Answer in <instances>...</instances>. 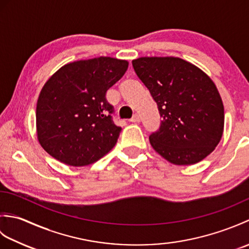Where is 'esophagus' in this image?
<instances>
[{
    "instance_id": "34e87169",
    "label": "esophagus",
    "mask_w": 249,
    "mask_h": 249,
    "mask_svg": "<svg viewBox=\"0 0 249 249\" xmlns=\"http://www.w3.org/2000/svg\"><path fill=\"white\" fill-rule=\"evenodd\" d=\"M140 121H141V119L138 114H134L133 118L130 119V122H133V123H139Z\"/></svg>"
}]
</instances>
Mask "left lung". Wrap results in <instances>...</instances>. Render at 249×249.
I'll list each match as a JSON object with an SVG mask.
<instances>
[{"instance_id": "8db88e82", "label": "left lung", "mask_w": 249, "mask_h": 249, "mask_svg": "<svg viewBox=\"0 0 249 249\" xmlns=\"http://www.w3.org/2000/svg\"><path fill=\"white\" fill-rule=\"evenodd\" d=\"M133 67L162 118L160 129L150 136L153 149L178 166L194 165L210 155L225 124L224 104L212 79L176 56H142L133 60Z\"/></svg>"}]
</instances>
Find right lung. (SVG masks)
<instances>
[{
    "label": "right lung",
    "instance_id": "add662e5",
    "mask_svg": "<svg viewBox=\"0 0 249 249\" xmlns=\"http://www.w3.org/2000/svg\"><path fill=\"white\" fill-rule=\"evenodd\" d=\"M128 62L110 56L71 62L52 75L36 105V134L41 147L72 167L99 160L115 145L108 89L123 77Z\"/></svg>",
    "mask_w": 249,
    "mask_h": 249
}]
</instances>
